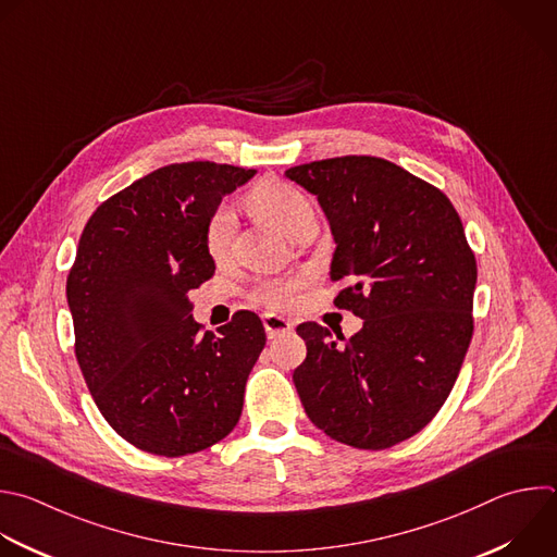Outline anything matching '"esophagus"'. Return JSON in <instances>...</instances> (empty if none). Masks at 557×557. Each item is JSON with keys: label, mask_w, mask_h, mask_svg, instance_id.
<instances>
[{"label": "esophagus", "mask_w": 557, "mask_h": 557, "mask_svg": "<svg viewBox=\"0 0 557 557\" xmlns=\"http://www.w3.org/2000/svg\"><path fill=\"white\" fill-rule=\"evenodd\" d=\"M262 323H264V330H267L269 338H275V336L286 334V332L293 330V323L284 317H277V314H264Z\"/></svg>", "instance_id": "obj_1"}]
</instances>
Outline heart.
<instances>
[{"instance_id": "obj_1", "label": "heart", "mask_w": 557, "mask_h": 557, "mask_svg": "<svg viewBox=\"0 0 557 557\" xmlns=\"http://www.w3.org/2000/svg\"><path fill=\"white\" fill-rule=\"evenodd\" d=\"M251 206L271 219L275 225H280L288 236L308 219H312V208L306 195L295 188V185L280 181V178H264L251 190L249 197ZM234 232H236V214L232 206L223 203L219 206L206 225V249L214 260H225L234 245ZM306 282V275H290V277H273L264 280L256 286L253 297L264 304L271 310L286 308L301 284Z\"/></svg>"}]
</instances>
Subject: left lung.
<instances>
[{
    "instance_id": "obj_1",
    "label": "left lung",
    "mask_w": 557,
    "mask_h": 557,
    "mask_svg": "<svg viewBox=\"0 0 557 557\" xmlns=\"http://www.w3.org/2000/svg\"><path fill=\"white\" fill-rule=\"evenodd\" d=\"M284 174L317 197L336 243L330 280L347 284L334 304L362 319L349 338L297 327L308 349L293 372L299 400L332 440L392 448L442 409L472 338L476 262L461 219L444 193L381 157Z\"/></svg>"
}]
</instances>
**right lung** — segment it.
Wrapping results in <instances>:
<instances>
[{
	"label": "right lung",
	"mask_w": 557,
	"mask_h": 557,
	"mask_svg": "<svg viewBox=\"0 0 557 557\" xmlns=\"http://www.w3.org/2000/svg\"><path fill=\"white\" fill-rule=\"evenodd\" d=\"M253 174L212 161L163 165L83 230L67 277L76 358L109 426L150 455L206 450L240 420L264 325L240 310L203 334L188 293L216 269L208 219Z\"/></svg>",
	"instance_id": "right-lung-1"
}]
</instances>
